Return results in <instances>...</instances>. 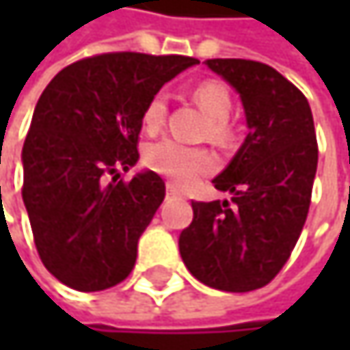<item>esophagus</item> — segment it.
<instances>
[{"mask_svg": "<svg viewBox=\"0 0 350 350\" xmlns=\"http://www.w3.org/2000/svg\"><path fill=\"white\" fill-rule=\"evenodd\" d=\"M166 194H168V196H180V190L176 188L174 184H168V186H166Z\"/></svg>", "mask_w": 350, "mask_h": 350, "instance_id": "34e87169", "label": "esophagus"}]
</instances>
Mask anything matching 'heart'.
I'll return each mask as SVG.
<instances>
[{"instance_id":"obj_1","label":"heart","mask_w":350,"mask_h":350,"mask_svg":"<svg viewBox=\"0 0 350 350\" xmlns=\"http://www.w3.org/2000/svg\"><path fill=\"white\" fill-rule=\"evenodd\" d=\"M192 99L208 115L206 133L217 144H227L233 137V127L229 123L231 95L229 89L219 81H202L192 89ZM168 117V95L156 93L144 107L142 123L146 131H160ZM144 162L150 170L166 176L176 186H190L198 176L208 174L215 168V158L204 148L186 146L176 139H160L146 148Z\"/></svg>"}]
</instances>
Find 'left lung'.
<instances>
[{
	"instance_id": "obj_1",
	"label": "left lung",
	"mask_w": 350,
	"mask_h": 350,
	"mask_svg": "<svg viewBox=\"0 0 350 350\" xmlns=\"http://www.w3.org/2000/svg\"><path fill=\"white\" fill-rule=\"evenodd\" d=\"M206 66L241 95L249 133L213 180L233 192L231 202L194 200L178 245L204 286L251 292L280 273L304 229L318 164L314 119L304 93L263 62L211 58Z\"/></svg>"
}]
</instances>
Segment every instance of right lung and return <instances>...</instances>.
I'll use <instances>...</instances> for the list:
<instances>
[{
    "instance_id": "add662e5",
    "label": "right lung",
    "mask_w": 350,
    "mask_h": 350,
    "mask_svg": "<svg viewBox=\"0 0 350 350\" xmlns=\"http://www.w3.org/2000/svg\"><path fill=\"white\" fill-rule=\"evenodd\" d=\"M196 58L107 52L62 68L24 142L22 198L44 267L79 292L123 282L166 196L156 172L119 178L137 158L144 107Z\"/></svg>"
}]
</instances>
